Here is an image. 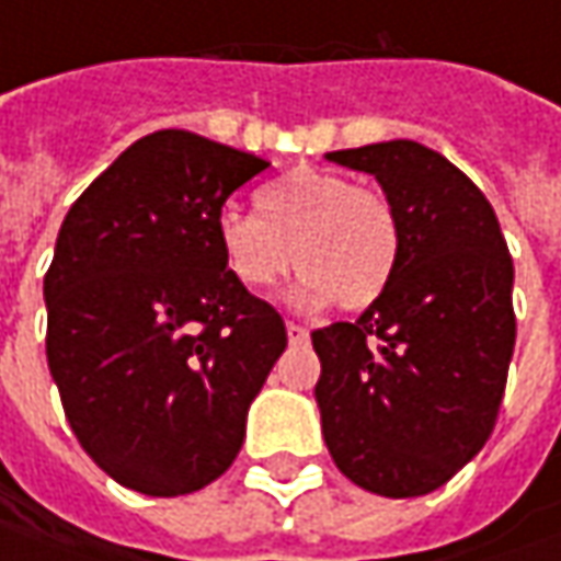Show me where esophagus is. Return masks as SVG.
<instances>
[{"instance_id":"1","label":"esophagus","mask_w":561,"mask_h":561,"mask_svg":"<svg viewBox=\"0 0 561 561\" xmlns=\"http://www.w3.org/2000/svg\"><path fill=\"white\" fill-rule=\"evenodd\" d=\"M287 336H290V343H306V340H309V331H306L302 324H293V321H287Z\"/></svg>"}]
</instances>
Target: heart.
<instances>
[{"label": "heart", "instance_id": "1", "mask_svg": "<svg viewBox=\"0 0 561 561\" xmlns=\"http://www.w3.org/2000/svg\"><path fill=\"white\" fill-rule=\"evenodd\" d=\"M259 215L225 205L218 249L227 274L247 290H268L290 265L302 271L290 290L299 309L334 302L368 309L397 274L399 218L387 196L324 168H296L259 193Z\"/></svg>", "mask_w": 561, "mask_h": 561}]
</instances>
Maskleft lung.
I'll list each match as a JSON object with an SVG mask.
<instances>
[{"label": "left lung", "instance_id": "left-lung-1", "mask_svg": "<svg viewBox=\"0 0 561 561\" xmlns=\"http://www.w3.org/2000/svg\"><path fill=\"white\" fill-rule=\"evenodd\" d=\"M375 174L399 218L397 274L358 321L312 334L336 468L377 496H424L490 437L515 350L512 255L493 205L415 140L328 152Z\"/></svg>", "mask_w": 561, "mask_h": 561}]
</instances>
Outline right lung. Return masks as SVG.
<instances>
[{"instance_id": "add662e5", "label": "right lung", "mask_w": 561, "mask_h": 561, "mask_svg": "<svg viewBox=\"0 0 561 561\" xmlns=\"http://www.w3.org/2000/svg\"><path fill=\"white\" fill-rule=\"evenodd\" d=\"M265 168L199 134L156 130L61 221L43 280L46 358L77 440L121 486L184 496L243 446L287 331L227 274L215 227Z\"/></svg>"}]
</instances>
